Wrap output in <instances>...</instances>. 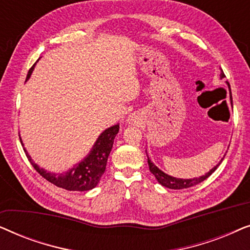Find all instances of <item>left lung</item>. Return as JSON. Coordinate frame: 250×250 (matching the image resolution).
Here are the masks:
<instances>
[{
	"label": "left lung",
	"instance_id": "1",
	"mask_svg": "<svg viewBox=\"0 0 250 250\" xmlns=\"http://www.w3.org/2000/svg\"><path fill=\"white\" fill-rule=\"evenodd\" d=\"M223 77H225V75H224L223 71H222L221 78H223ZM229 87H230V84H229ZM230 92H231V90H230ZM222 160H223V159H222ZM222 160H221V163H222ZM220 164H218V165H220ZM148 165H149L150 172H151L153 175H155L157 181H158V182L162 184V186L166 187V188H169V189H176V190L187 189V188L193 187L198 183L203 182V181L206 180L207 177H209L218 167V165L215 166L213 169H210L209 172L206 174V175H203L200 177H194V179H190V180H183V179H176V177H173V176L168 175V174L164 173L163 170H160L158 167H157L155 164H153L151 160L149 159V157H148Z\"/></svg>",
	"mask_w": 250,
	"mask_h": 250
}]
</instances>
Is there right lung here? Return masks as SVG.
I'll return each mask as SVG.
<instances>
[{
  "mask_svg": "<svg viewBox=\"0 0 250 250\" xmlns=\"http://www.w3.org/2000/svg\"><path fill=\"white\" fill-rule=\"evenodd\" d=\"M35 66V64H34ZM34 66L30 68L28 74H27V78L28 80L30 74L34 69ZM119 131V125H115L109 127L108 129L102 133L99 136V139L95 142V145L92 149L86 158L83 162L71 168L69 172L64 174H57L49 173L43 168H40L35 163L33 162L32 158L28 153H25L28 158L29 163L32 164L34 168L39 172L40 175H42L44 179L49 181V182L53 183L54 186L62 188V189L69 190V191H87L93 189L98 186L100 182L102 174L104 173L105 166H107L108 156L111 151L112 145H114V139L116 134Z\"/></svg>",
  "mask_w": 250,
  "mask_h": 250,
  "instance_id": "add662e5",
  "label": "right lung"
}]
</instances>
